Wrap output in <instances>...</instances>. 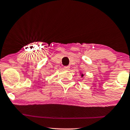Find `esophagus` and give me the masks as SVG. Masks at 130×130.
I'll return each instance as SVG.
<instances>
[{"label":"esophagus","instance_id":"esophagus-1","mask_svg":"<svg viewBox=\"0 0 130 130\" xmlns=\"http://www.w3.org/2000/svg\"><path fill=\"white\" fill-rule=\"evenodd\" d=\"M69 68H70L69 66H65V67H64V68L65 69H67V70H68V69H69Z\"/></svg>","mask_w":130,"mask_h":130}]
</instances>
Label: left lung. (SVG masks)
<instances>
[{
  "mask_svg": "<svg viewBox=\"0 0 130 130\" xmlns=\"http://www.w3.org/2000/svg\"><path fill=\"white\" fill-rule=\"evenodd\" d=\"M82 76H83V75H82Z\"/></svg>",
  "mask_w": 130,
  "mask_h": 130,
  "instance_id": "8db88e82",
  "label": "left lung"
}]
</instances>
